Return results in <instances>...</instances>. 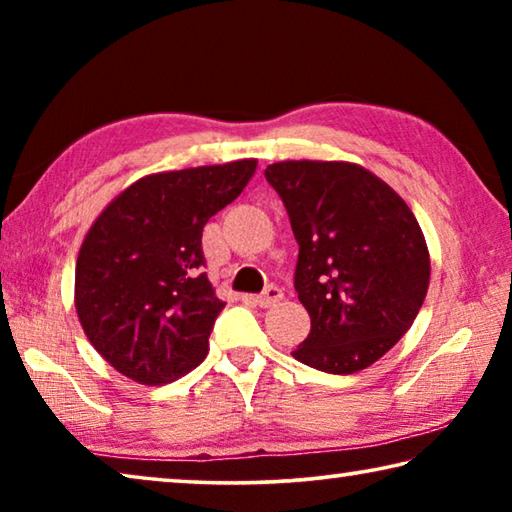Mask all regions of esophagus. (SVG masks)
Segmentation results:
<instances>
[{
	"mask_svg": "<svg viewBox=\"0 0 512 512\" xmlns=\"http://www.w3.org/2000/svg\"><path fill=\"white\" fill-rule=\"evenodd\" d=\"M284 298V293H282V289L280 287H275V284H271V287H266L262 293H259V296L255 298V302L259 307H264V309H268V307H273V305H277V302H280Z\"/></svg>",
	"mask_w": 512,
	"mask_h": 512,
	"instance_id": "obj_1",
	"label": "esophagus"
}]
</instances>
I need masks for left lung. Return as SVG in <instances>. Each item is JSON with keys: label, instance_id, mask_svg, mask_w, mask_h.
Wrapping results in <instances>:
<instances>
[{"label": "left lung", "instance_id": "obj_1", "mask_svg": "<svg viewBox=\"0 0 512 512\" xmlns=\"http://www.w3.org/2000/svg\"><path fill=\"white\" fill-rule=\"evenodd\" d=\"M264 176L287 207L300 253L298 300L311 318L293 357L352 375L402 339L429 289V250L411 207L352 162L287 160Z\"/></svg>", "mask_w": 512, "mask_h": 512}]
</instances>
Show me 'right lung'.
<instances>
[{
    "label": "right lung",
    "instance_id": "1",
    "mask_svg": "<svg viewBox=\"0 0 512 512\" xmlns=\"http://www.w3.org/2000/svg\"><path fill=\"white\" fill-rule=\"evenodd\" d=\"M257 160L151 173L92 223L76 259L74 305L103 359L146 386L207 357L225 302L203 273V228L244 192Z\"/></svg>",
    "mask_w": 512,
    "mask_h": 512
}]
</instances>
